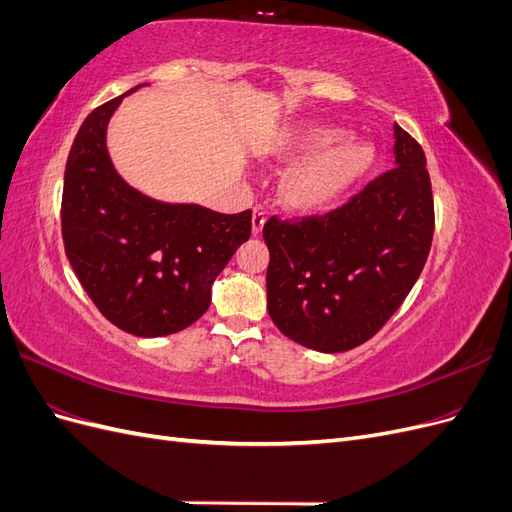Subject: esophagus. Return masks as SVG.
<instances>
[{
	"label": "esophagus",
	"instance_id": "34e87169",
	"mask_svg": "<svg viewBox=\"0 0 512 512\" xmlns=\"http://www.w3.org/2000/svg\"><path fill=\"white\" fill-rule=\"evenodd\" d=\"M262 228H265V211H262L260 207H256L254 213H252V235L260 237L262 235Z\"/></svg>",
	"mask_w": 512,
	"mask_h": 512
}]
</instances>
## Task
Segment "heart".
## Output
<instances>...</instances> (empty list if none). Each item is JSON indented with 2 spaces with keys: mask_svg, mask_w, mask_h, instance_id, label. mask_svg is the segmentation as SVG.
I'll list each match as a JSON object with an SVG mask.
<instances>
[{
  "mask_svg": "<svg viewBox=\"0 0 512 512\" xmlns=\"http://www.w3.org/2000/svg\"><path fill=\"white\" fill-rule=\"evenodd\" d=\"M271 162L294 164L280 181L282 205L299 215L337 209L361 188L376 166V151L365 141H348L346 130L327 126L294 128L260 149Z\"/></svg>",
  "mask_w": 512,
  "mask_h": 512,
  "instance_id": "heart-1",
  "label": "heart"
}]
</instances>
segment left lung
Returning a JSON list of instances; mask_svg holds the SVG:
<instances>
[{
    "mask_svg": "<svg viewBox=\"0 0 512 512\" xmlns=\"http://www.w3.org/2000/svg\"><path fill=\"white\" fill-rule=\"evenodd\" d=\"M395 168L350 203L299 224L271 218L267 309L292 342L318 352L365 344L421 275L433 239L425 153L395 126Z\"/></svg>",
    "mask_w": 512,
    "mask_h": 512,
    "instance_id": "obj_1",
    "label": "left lung"
}]
</instances>
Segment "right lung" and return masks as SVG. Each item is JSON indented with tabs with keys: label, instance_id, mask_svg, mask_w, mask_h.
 Returning a JSON list of instances; mask_svg holds the SVG:
<instances>
[{
	"label": "right lung",
	"instance_id": "1",
	"mask_svg": "<svg viewBox=\"0 0 512 512\" xmlns=\"http://www.w3.org/2000/svg\"><path fill=\"white\" fill-rule=\"evenodd\" d=\"M145 85L83 121L66 164L61 235L76 277L106 320L136 337H164L207 312L213 282L250 239L252 211L164 203L117 173L108 123L123 98Z\"/></svg>",
	"mask_w": 512,
	"mask_h": 512
}]
</instances>
